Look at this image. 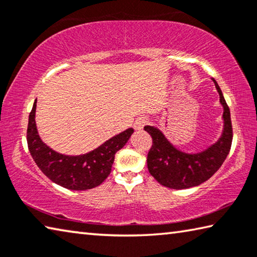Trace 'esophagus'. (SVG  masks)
Masks as SVG:
<instances>
[{"label":"esophagus","mask_w":257,"mask_h":257,"mask_svg":"<svg viewBox=\"0 0 257 257\" xmlns=\"http://www.w3.org/2000/svg\"><path fill=\"white\" fill-rule=\"evenodd\" d=\"M149 122V119H147V116H144V115H142V116H138V118L136 119V121H135V128L136 129H143L144 128V125Z\"/></svg>","instance_id":"esophagus-1"}]
</instances>
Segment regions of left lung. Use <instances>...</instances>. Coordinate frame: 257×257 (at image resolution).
<instances>
[{
  "instance_id": "1",
  "label": "left lung",
  "mask_w": 257,
  "mask_h": 257,
  "mask_svg": "<svg viewBox=\"0 0 257 257\" xmlns=\"http://www.w3.org/2000/svg\"><path fill=\"white\" fill-rule=\"evenodd\" d=\"M223 107V129L220 138L206 150L186 153L172 144L164 134L154 125H145L153 145L147 155V168L161 185L172 189H187L210 179L224 162L231 147L232 125L230 110L219 85L213 79Z\"/></svg>"
}]
</instances>
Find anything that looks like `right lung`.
I'll return each mask as SVG.
<instances>
[{
  "instance_id": "add662e5",
  "label": "right lung",
  "mask_w": 257,
  "mask_h": 257,
  "mask_svg": "<svg viewBox=\"0 0 257 257\" xmlns=\"http://www.w3.org/2000/svg\"><path fill=\"white\" fill-rule=\"evenodd\" d=\"M36 103L37 99L29 114L27 143L30 155L41 171L56 185L67 189L87 190L101 185L110 175L115 153L127 144L134 129H125L86 154H61L43 143L38 135L35 121Z\"/></svg>"
}]
</instances>
